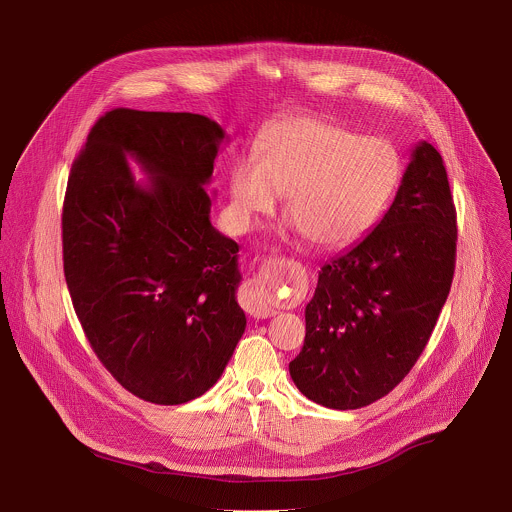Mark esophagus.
Returning a JSON list of instances; mask_svg holds the SVG:
<instances>
[{"label": "esophagus", "instance_id": "esophagus-1", "mask_svg": "<svg viewBox=\"0 0 512 512\" xmlns=\"http://www.w3.org/2000/svg\"><path fill=\"white\" fill-rule=\"evenodd\" d=\"M239 302L243 306L245 312H249L251 316L255 318H269V316H275L277 312L271 308L265 291L259 289L255 283H245V287L241 289V296H239Z\"/></svg>", "mask_w": 512, "mask_h": 512}]
</instances>
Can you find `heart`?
<instances>
[{
	"mask_svg": "<svg viewBox=\"0 0 512 512\" xmlns=\"http://www.w3.org/2000/svg\"><path fill=\"white\" fill-rule=\"evenodd\" d=\"M399 180L401 160L387 139L318 115H287L261 129L251 156L233 162L231 218L247 229L285 194L294 229L320 249H340L373 229Z\"/></svg>",
	"mask_w": 512,
	"mask_h": 512,
	"instance_id": "b5f03b06",
	"label": "heart"
}]
</instances>
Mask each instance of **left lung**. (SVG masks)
Returning a JSON list of instances; mask_svg holds the SVG:
<instances>
[{
    "label": "left lung",
    "instance_id": "left-lung-1",
    "mask_svg": "<svg viewBox=\"0 0 512 512\" xmlns=\"http://www.w3.org/2000/svg\"><path fill=\"white\" fill-rule=\"evenodd\" d=\"M456 206L444 160L415 145L383 221L328 261L306 306V340L289 362L296 387L330 409H358L413 369L456 267Z\"/></svg>",
    "mask_w": 512,
    "mask_h": 512
}]
</instances>
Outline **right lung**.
<instances>
[{
  "label": "right lung",
  "instance_id": "add662e5",
  "mask_svg": "<svg viewBox=\"0 0 512 512\" xmlns=\"http://www.w3.org/2000/svg\"><path fill=\"white\" fill-rule=\"evenodd\" d=\"M225 131L196 113L111 109L70 168L62 261L103 367L135 397L180 405L223 375L247 318L239 245L210 225ZM153 182L137 185L126 158Z\"/></svg>",
  "mask_w": 512,
  "mask_h": 512
}]
</instances>
